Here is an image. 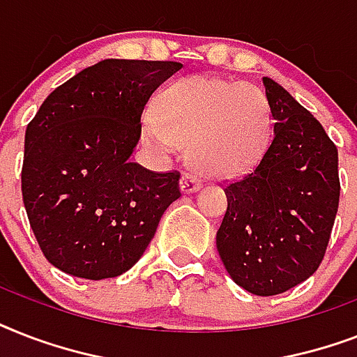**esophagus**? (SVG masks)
Instances as JSON below:
<instances>
[{
    "instance_id": "34e87169",
    "label": "esophagus",
    "mask_w": 357,
    "mask_h": 357,
    "mask_svg": "<svg viewBox=\"0 0 357 357\" xmlns=\"http://www.w3.org/2000/svg\"><path fill=\"white\" fill-rule=\"evenodd\" d=\"M179 187H181V192L189 195V192H195L202 187V179H198L196 176H190V174H183L181 176V181H179Z\"/></svg>"
}]
</instances>
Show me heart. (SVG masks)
<instances>
[{
    "instance_id": "heart-1",
    "label": "heart",
    "mask_w": 357,
    "mask_h": 357,
    "mask_svg": "<svg viewBox=\"0 0 357 357\" xmlns=\"http://www.w3.org/2000/svg\"><path fill=\"white\" fill-rule=\"evenodd\" d=\"M272 137V109L250 83L190 75L170 83L146 114L142 139L159 153L187 142L190 162L213 178H235L263 159Z\"/></svg>"
}]
</instances>
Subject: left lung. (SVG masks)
Returning <instances> with one entry per match:
<instances>
[{"mask_svg":"<svg viewBox=\"0 0 357 357\" xmlns=\"http://www.w3.org/2000/svg\"><path fill=\"white\" fill-rule=\"evenodd\" d=\"M274 133L265 155L226 185L217 250L237 285L272 296L298 285L326 254L339 207L337 148L282 85L263 77Z\"/></svg>","mask_w":357,"mask_h":357,"instance_id":"8db88e82","label":"left lung"}]
</instances>
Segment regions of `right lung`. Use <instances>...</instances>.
<instances>
[{
  "instance_id": "right-lung-1",
  "label": "right lung",
  "mask_w": 357,
  "mask_h": 357,
  "mask_svg": "<svg viewBox=\"0 0 357 357\" xmlns=\"http://www.w3.org/2000/svg\"><path fill=\"white\" fill-rule=\"evenodd\" d=\"M174 61L105 59L57 86L25 129L22 196L42 254L85 280L129 271L178 200L179 172L129 157L151 94Z\"/></svg>"
}]
</instances>
